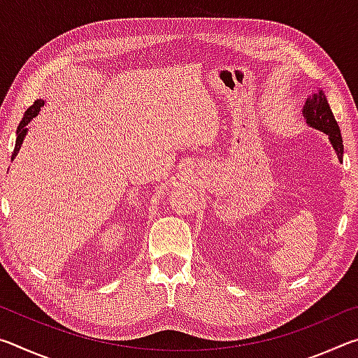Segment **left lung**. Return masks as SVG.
Instances as JSON below:
<instances>
[{
    "label": "left lung",
    "mask_w": 358,
    "mask_h": 358,
    "mask_svg": "<svg viewBox=\"0 0 358 358\" xmlns=\"http://www.w3.org/2000/svg\"><path fill=\"white\" fill-rule=\"evenodd\" d=\"M303 117L306 118L308 126H311L314 129L322 131L329 136L333 148H335L338 155V159L343 162L344 147H343L341 131H339V126L336 123L335 117H333L329 101H327L322 90H317L316 93H313L310 98L306 99L305 106H303Z\"/></svg>",
    "instance_id": "left-lung-1"
}]
</instances>
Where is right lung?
Here are the masks:
<instances>
[{"label": "right lung", "instance_id": "right-lung-1", "mask_svg": "<svg viewBox=\"0 0 358 358\" xmlns=\"http://www.w3.org/2000/svg\"><path fill=\"white\" fill-rule=\"evenodd\" d=\"M42 106H44V99H36L34 104L28 108V110L25 112V115H23V118H22V121H20L19 128H17V141H15L14 153H12L10 159H14V157L17 156V153H19V150H20V147H22V143H23V138H25L27 132H28L27 124L36 117V115L39 113Z\"/></svg>", "mask_w": 358, "mask_h": 358}]
</instances>
